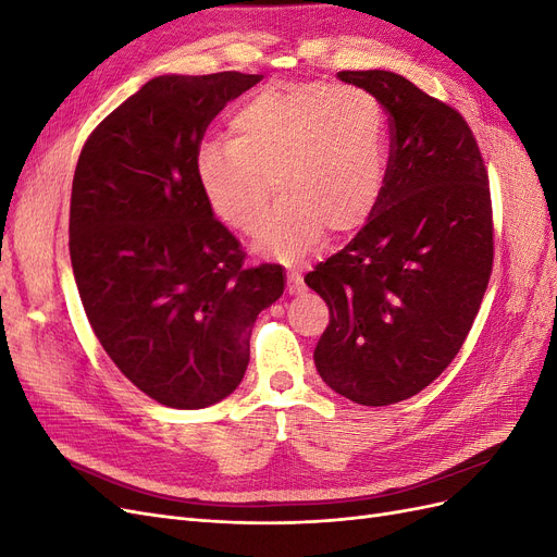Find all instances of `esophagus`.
<instances>
[{
    "mask_svg": "<svg viewBox=\"0 0 557 557\" xmlns=\"http://www.w3.org/2000/svg\"><path fill=\"white\" fill-rule=\"evenodd\" d=\"M288 290H290V295L305 293V278H301L297 269H290V272H288Z\"/></svg>",
    "mask_w": 557,
    "mask_h": 557,
    "instance_id": "34e87169",
    "label": "esophagus"
}]
</instances>
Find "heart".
<instances>
[{
	"label": "heart",
	"instance_id": "heart-1",
	"mask_svg": "<svg viewBox=\"0 0 557 557\" xmlns=\"http://www.w3.org/2000/svg\"><path fill=\"white\" fill-rule=\"evenodd\" d=\"M387 174L379 99L327 81L269 83L230 117V141L199 146L195 178L215 218L252 234L281 193L258 246L295 258L323 232L348 234L376 209Z\"/></svg>",
	"mask_w": 557,
	"mask_h": 557
}]
</instances>
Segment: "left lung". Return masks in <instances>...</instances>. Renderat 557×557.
<instances>
[{"label":"left lung","instance_id":"left-lung-1","mask_svg":"<svg viewBox=\"0 0 557 557\" xmlns=\"http://www.w3.org/2000/svg\"><path fill=\"white\" fill-rule=\"evenodd\" d=\"M391 121L376 209L305 283L330 323L313 360L334 393L362 407L418 395L458 356L493 272V201L465 117L393 72H339Z\"/></svg>","mask_w":557,"mask_h":557}]
</instances>
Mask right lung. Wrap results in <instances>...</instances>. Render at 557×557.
Listing matches in <instances>:
<instances>
[{
    "instance_id": "right-lung-1",
    "label": "right lung",
    "mask_w": 557,
    "mask_h": 557,
    "mask_svg": "<svg viewBox=\"0 0 557 557\" xmlns=\"http://www.w3.org/2000/svg\"><path fill=\"white\" fill-rule=\"evenodd\" d=\"M260 78L148 81L90 132L74 172L70 256L83 309L113 364L172 409L237 391L252 323L283 295V267H248L195 178L207 127Z\"/></svg>"
}]
</instances>
